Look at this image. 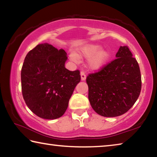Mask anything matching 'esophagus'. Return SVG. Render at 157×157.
<instances>
[{"instance_id":"obj_1","label":"esophagus","mask_w":157,"mask_h":157,"mask_svg":"<svg viewBox=\"0 0 157 157\" xmlns=\"http://www.w3.org/2000/svg\"><path fill=\"white\" fill-rule=\"evenodd\" d=\"M80 75H81V79H82V81L85 80V79H86V74H85L84 71H83V70L81 71Z\"/></svg>"}]
</instances>
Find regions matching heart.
<instances>
[{"mask_svg": "<svg viewBox=\"0 0 157 157\" xmlns=\"http://www.w3.org/2000/svg\"><path fill=\"white\" fill-rule=\"evenodd\" d=\"M100 49L101 46L99 45H87L80 49L79 54L72 53L71 59L75 62H78L80 56L86 58L91 57L89 62L91 67L94 69L99 68L104 65L109 57V52L107 50H100Z\"/></svg>", "mask_w": 157, "mask_h": 157, "instance_id": "obj_1", "label": "heart"}]
</instances>
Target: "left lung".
Wrapping results in <instances>:
<instances>
[{"mask_svg":"<svg viewBox=\"0 0 157 157\" xmlns=\"http://www.w3.org/2000/svg\"><path fill=\"white\" fill-rule=\"evenodd\" d=\"M116 58L86 77L89 100L99 115L116 117L132 108L141 90V75L127 46H121Z\"/></svg>","mask_w":157,"mask_h":157,"instance_id":"8db88e82","label":"left lung"}]
</instances>
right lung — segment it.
Returning a JSON list of instances; mask_svg holds the SVG:
<instances>
[{
    "instance_id": "obj_1",
    "label": "right lung",
    "mask_w": 157,
    "mask_h": 157,
    "mask_svg": "<svg viewBox=\"0 0 157 157\" xmlns=\"http://www.w3.org/2000/svg\"><path fill=\"white\" fill-rule=\"evenodd\" d=\"M67 55L47 43L38 44L26 55L21 68V90L28 108L37 116L52 120L63 115L76 85L79 70L65 68Z\"/></svg>"
}]
</instances>
